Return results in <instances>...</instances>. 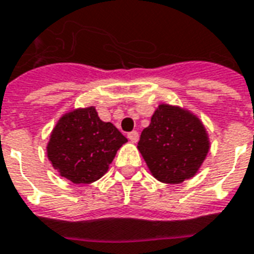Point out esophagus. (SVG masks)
I'll list each match as a JSON object with an SVG mask.
<instances>
[{
	"mask_svg": "<svg viewBox=\"0 0 254 254\" xmlns=\"http://www.w3.org/2000/svg\"><path fill=\"white\" fill-rule=\"evenodd\" d=\"M127 138L130 140L132 142H137L138 141V133L136 130H133V132L127 133Z\"/></svg>",
	"mask_w": 254,
	"mask_h": 254,
	"instance_id": "34e87169",
	"label": "esophagus"
}]
</instances>
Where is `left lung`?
Segmentation results:
<instances>
[{"mask_svg":"<svg viewBox=\"0 0 254 254\" xmlns=\"http://www.w3.org/2000/svg\"><path fill=\"white\" fill-rule=\"evenodd\" d=\"M137 148L156 179L174 185L196 174L210 144L199 118L176 106L160 105Z\"/></svg>","mask_w":254,"mask_h":254,"instance_id":"left-lung-1","label":"left lung"}]
</instances>
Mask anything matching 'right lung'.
I'll return each instance as SVG.
<instances>
[{
	"mask_svg": "<svg viewBox=\"0 0 254 254\" xmlns=\"http://www.w3.org/2000/svg\"><path fill=\"white\" fill-rule=\"evenodd\" d=\"M127 140L112 122H103L91 108L67 113L56 124L47 146L48 159L72 183H93L106 174Z\"/></svg>",
	"mask_w": 254,
	"mask_h": 254,
	"instance_id": "right-lung-1",
	"label": "right lung"
}]
</instances>
